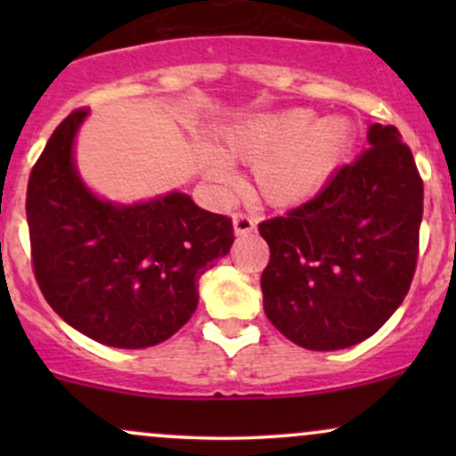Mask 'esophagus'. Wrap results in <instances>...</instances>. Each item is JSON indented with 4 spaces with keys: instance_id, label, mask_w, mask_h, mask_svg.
<instances>
[{
    "instance_id": "esophagus-1",
    "label": "esophagus",
    "mask_w": 456,
    "mask_h": 456,
    "mask_svg": "<svg viewBox=\"0 0 456 456\" xmlns=\"http://www.w3.org/2000/svg\"><path fill=\"white\" fill-rule=\"evenodd\" d=\"M233 229H235V235L250 233L255 229L253 216H248V214H244V212H238L233 216Z\"/></svg>"
}]
</instances>
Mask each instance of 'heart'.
<instances>
[{
  "mask_svg": "<svg viewBox=\"0 0 456 456\" xmlns=\"http://www.w3.org/2000/svg\"><path fill=\"white\" fill-rule=\"evenodd\" d=\"M347 145L343 122L315 124L306 109L242 119L218 134V148L227 159L255 165V192L274 208L300 206L317 195ZM210 177L221 186L233 184V174L221 160L212 162Z\"/></svg>",
  "mask_w": 456,
  "mask_h": 456,
  "instance_id": "1",
  "label": "heart"
}]
</instances>
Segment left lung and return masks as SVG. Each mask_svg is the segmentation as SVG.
I'll use <instances>...</instances> for the list:
<instances>
[{
  "label": "left lung",
  "mask_w": 456,
  "mask_h": 456,
  "mask_svg": "<svg viewBox=\"0 0 456 456\" xmlns=\"http://www.w3.org/2000/svg\"><path fill=\"white\" fill-rule=\"evenodd\" d=\"M425 186L395 126L373 124L369 150L311 201L270 221L261 274L265 315L315 352L373 337L416 274Z\"/></svg>",
  "instance_id": "obj_1"
}]
</instances>
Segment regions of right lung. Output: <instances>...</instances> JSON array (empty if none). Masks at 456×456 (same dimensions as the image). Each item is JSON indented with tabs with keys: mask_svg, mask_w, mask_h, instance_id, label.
Segmentation results:
<instances>
[{
	"mask_svg": "<svg viewBox=\"0 0 456 456\" xmlns=\"http://www.w3.org/2000/svg\"><path fill=\"white\" fill-rule=\"evenodd\" d=\"M75 109L29 174L31 265L51 308L94 341L141 349L167 341L197 311V282L232 248V218L184 192L113 206L78 180Z\"/></svg>",
	"mask_w": 456,
	"mask_h": 456,
	"instance_id": "add662e5",
	"label": "right lung"
}]
</instances>
